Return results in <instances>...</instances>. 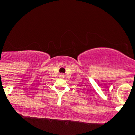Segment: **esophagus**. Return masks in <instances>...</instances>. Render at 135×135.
Instances as JSON below:
<instances>
[{
    "label": "esophagus",
    "mask_w": 135,
    "mask_h": 135,
    "mask_svg": "<svg viewBox=\"0 0 135 135\" xmlns=\"http://www.w3.org/2000/svg\"><path fill=\"white\" fill-rule=\"evenodd\" d=\"M60 77L61 78H64V77H65V75L60 74Z\"/></svg>",
    "instance_id": "esophagus-1"
}]
</instances>
